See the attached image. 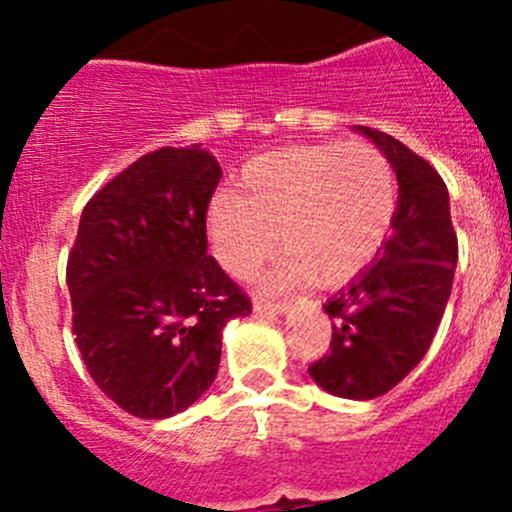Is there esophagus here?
<instances>
[{"mask_svg":"<svg viewBox=\"0 0 512 512\" xmlns=\"http://www.w3.org/2000/svg\"><path fill=\"white\" fill-rule=\"evenodd\" d=\"M289 307H292L289 302L272 304V302H262V299H257L252 309H255V314H260V317H275V314H287Z\"/></svg>","mask_w":512,"mask_h":512,"instance_id":"1","label":"esophagus"}]
</instances>
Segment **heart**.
Masks as SVG:
<instances>
[{
    "label": "heart",
    "mask_w": 512,
    "mask_h": 512,
    "mask_svg": "<svg viewBox=\"0 0 512 512\" xmlns=\"http://www.w3.org/2000/svg\"><path fill=\"white\" fill-rule=\"evenodd\" d=\"M396 200L394 165L371 143L292 146L250 160L240 193L213 195L205 232L218 265L235 280L255 275L280 232L287 252L267 275V289L312 277L339 285L379 255Z\"/></svg>",
    "instance_id": "b5f03b06"
}]
</instances>
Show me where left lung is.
I'll use <instances>...</instances> for the list:
<instances>
[{
	"label": "left lung",
	"mask_w": 512,
	"mask_h": 512,
	"mask_svg": "<svg viewBox=\"0 0 512 512\" xmlns=\"http://www.w3.org/2000/svg\"><path fill=\"white\" fill-rule=\"evenodd\" d=\"M354 131L394 165L396 218L374 262L324 304L334 319L332 344L309 376L327 394L369 401L394 389L431 347L451 297L458 240L436 168L394 136Z\"/></svg>",
	"instance_id": "8db88e82"
}]
</instances>
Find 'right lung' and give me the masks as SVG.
<instances>
[{"instance_id": "right-lung-1", "label": "right lung", "mask_w": 512, "mask_h": 512, "mask_svg": "<svg viewBox=\"0 0 512 512\" xmlns=\"http://www.w3.org/2000/svg\"><path fill=\"white\" fill-rule=\"evenodd\" d=\"M223 170L198 143L138 158L89 200L66 267L74 334L98 389L138 418L193 406L218 376L223 329L250 299L208 255Z\"/></svg>"}]
</instances>
